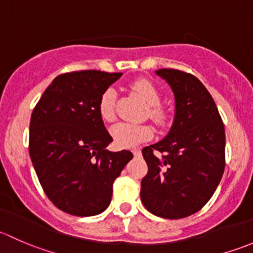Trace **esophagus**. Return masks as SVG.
Masks as SVG:
<instances>
[{"label": "esophagus", "mask_w": 253, "mask_h": 253, "mask_svg": "<svg viewBox=\"0 0 253 253\" xmlns=\"http://www.w3.org/2000/svg\"><path fill=\"white\" fill-rule=\"evenodd\" d=\"M132 153H133L134 157H141V150L139 149H133L132 150Z\"/></svg>", "instance_id": "esophagus-1"}]
</instances>
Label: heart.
Here are the masks:
<instances>
[{
  "mask_svg": "<svg viewBox=\"0 0 253 253\" xmlns=\"http://www.w3.org/2000/svg\"><path fill=\"white\" fill-rule=\"evenodd\" d=\"M132 89L145 101L148 108V116L159 126H165L169 121V112L165 110L160 103V93L157 86L148 79H138L132 83ZM116 89L109 86L104 90L99 99L98 110L101 119L105 122L115 120V103H116ZM111 136L119 147L131 148L139 143L148 141L153 137V128L149 125L128 124L120 122L110 129Z\"/></svg>",
  "mask_w": 253,
  "mask_h": 253,
  "instance_id": "obj_1",
  "label": "heart"
}]
</instances>
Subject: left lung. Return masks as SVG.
<instances>
[{"instance_id": "obj_1", "label": "left lung", "mask_w": 253, "mask_h": 253, "mask_svg": "<svg viewBox=\"0 0 253 253\" xmlns=\"http://www.w3.org/2000/svg\"><path fill=\"white\" fill-rule=\"evenodd\" d=\"M155 73L174 93L175 117L164 139L143 148L148 172L141 182V200L154 215L181 219L200 211L220 182L225 168V129L200 79L171 68Z\"/></svg>"}]
</instances>
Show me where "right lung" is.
<instances>
[{
  "label": "right lung",
  "instance_id": "1",
  "mask_svg": "<svg viewBox=\"0 0 253 253\" xmlns=\"http://www.w3.org/2000/svg\"><path fill=\"white\" fill-rule=\"evenodd\" d=\"M122 73L81 71L57 76L30 119L29 154L48 200L77 216L100 214L112 183L133 158L106 149L112 137L99 115L101 94Z\"/></svg>",
  "mask_w": 253,
  "mask_h": 253
}]
</instances>
